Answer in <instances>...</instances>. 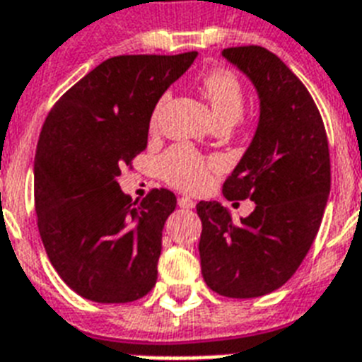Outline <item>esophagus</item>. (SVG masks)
I'll return each mask as SVG.
<instances>
[{
	"mask_svg": "<svg viewBox=\"0 0 362 362\" xmlns=\"http://www.w3.org/2000/svg\"><path fill=\"white\" fill-rule=\"evenodd\" d=\"M178 206L184 208V210H191V208H195V201H191L187 197H180L178 199Z\"/></svg>",
	"mask_w": 362,
	"mask_h": 362,
	"instance_id": "esophagus-1",
	"label": "esophagus"
}]
</instances>
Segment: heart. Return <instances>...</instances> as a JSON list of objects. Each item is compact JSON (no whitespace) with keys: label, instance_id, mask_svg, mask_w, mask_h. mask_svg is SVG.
Segmentation results:
<instances>
[{"label":"heart","instance_id":"1","mask_svg":"<svg viewBox=\"0 0 362 362\" xmlns=\"http://www.w3.org/2000/svg\"><path fill=\"white\" fill-rule=\"evenodd\" d=\"M202 93L206 96L216 122H238L245 111V90L242 81L227 69H216L202 78ZM167 95L158 100L151 115V126H156ZM217 160L199 154L187 145H176L161 154L158 171L161 178L182 191H201L210 184L211 173L217 171Z\"/></svg>","mask_w":362,"mask_h":362}]
</instances>
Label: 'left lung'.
<instances>
[{"label": "left lung", "instance_id": "1", "mask_svg": "<svg viewBox=\"0 0 362 362\" xmlns=\"http://www.w3.org/2000/svg\"><path fill=\"white\" fill-rule=\"evenodd\" d=\"M260 96L251 146L223 184L228 201H255L232 221L219 202L201 201V269L208 286L234 299L260 298L283 286L318 234L331 189L324 120L301 79L262 46L223 49Z\"/></svg>", "mask_w": 362, "mask_h": 362}]
</instances>
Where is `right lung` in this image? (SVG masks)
<instances>
[{
    "mask_svg": "<svg viewBox=\"0 0 362 362\" xmlns=\"http://www.w3.org/2000/svg\"><path fill=\"white\" fill-rule=\"evenodd\" d=\"M195 57L107 59L44 120L35 154L38 232L59 277L81 298L128 303L154 288L161 230L176 197L154 187L132 202L117 178L146 148L154 105Z\"/></svg>",
    "mask_w": 362,
    "mask_h": 362,
    "instance_id": "obj_1",
    "label": "right lung"
}]
</instances>
